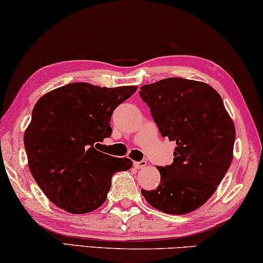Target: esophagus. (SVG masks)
<instances>
[{
  "mask_svg": "<svg viewBox=\"0 0 263 263\" xmlns=\"http://www.w3.org/2000/svg\"><path fill=\"white\" fill-rule=\"evenodd\" d=\"M133 165H135V167L136 168H144L145 167V166H146L147 165V162L146 161H145V160H141V161H135V162H133Z\"/></svg>",
  "mask_w": 263,
  "mask_h": 263,
  "instance_id": "1",
  "label": "esophagus"
}]
</instances>
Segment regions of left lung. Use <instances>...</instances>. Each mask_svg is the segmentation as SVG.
I'll return each mask as SVG.
<instances>
[{"label": "left lung", "instance_id": "obj_1", "mask_svg": "<svg viewBox=\"0 0 263 263\" xmlns=\"http://www.w3.org/2000/svg\"><path fill=\"white\" fill-rule=\"evenodd\" d=\"M139 96L161 136L177 145L172 164L158 167L159 186L141 194L164 213L195 211L212 197L231 166L233 120L220 95L202 82L165 78L141 86Z\"/></svg>", "mask_w": 263, "mask_h": 263}]
</instances>
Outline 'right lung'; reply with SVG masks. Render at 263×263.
I'll return each mask as SVG.
<instances>
[{"instance_id":"obj_1","label":"right lung","mask_w":263,"mask_h":263,"mask_svg":"<svg viewBox=\"0 0 263 263\" xmlns=\"http://www.w3.org/2000/svg\"><path fill=\"white\" fill-rule=\"evenodd\" d=\"M136 91L137 86L78 82L50 91L36 103L24 147L32 177L57 207L72 214L97 210L105 202L112 176L132 167L130 159L99 147L111 136L115 109Z\"/></svg>"}]
</instances>
